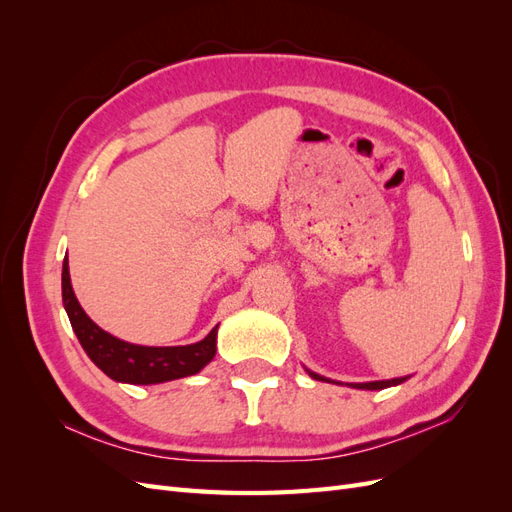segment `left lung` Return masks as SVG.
Segmentation results:
<instances>
[{
	"mask_svg": "<svg viewBox=\"0 0 512 512\" xmlns=\"http://www.w3.org/2000/svg\"><path fill=\"white\" fill-rule=\"evenodd\" d=\"M307 374L312 376L314 380H322V382H331L329 378H324V376H318V374H314V371H309L307 369ZM408 378H393V380H376V382H356V384H348V386H352V389H365V391H380V389H389V386H397V384H401V382H406Z\"/></svg>",
	"mask_w": 512,
	"mask_h": 512,
	"instance_id": "left-lung-1",
	"label": "left lung"
}]
</instances>
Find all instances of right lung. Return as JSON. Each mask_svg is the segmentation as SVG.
<instances>
[{
    "label": "right lung",
    "instance_id": "1",
    "mask_svg": "<svg viewBox=\"0 0 512 512\" xmlns=\"http://www.w3.org/2000/svg\"><path fill=\"white\" fill-rule=\"evenodd\" d=\"M61 297L68 312L70 324L79 337L87 356L94 361L108 378L128 384H160L185 376H194L215 356V342H218V327L190 346H136L123 342L115 335L102 331L91 320L81 303L76 301L70 284L68 258H64L61 269Z\"/></svg>",
    "mask_w": 512,
    "mask_h": 512
}]
</instances>
